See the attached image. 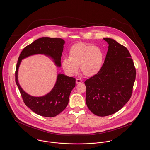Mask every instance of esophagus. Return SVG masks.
Returning a JSON list of instances; mask_svg holds the SVG:
<instances>
[{
    "label": "esophagus",
    "mask_w": 150,
    "mask_h": 150,
    "mask_svg": "<svg viewBox=\"0 0 150 150\" xmlns=\"http://www.w3.org/2000/svg\"><path fill=\"white\" fill-rule=\"evenodd\" d=\"M76 83H77V84H79V83H82V82H83V81H82V80H81L80 79H76Z\"/></svg>",
    "instance_id": "34e87169"
}]
</instances>
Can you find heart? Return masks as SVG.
I'll return each instance as SVG.
<instances>
[{"label": "heart", "mask_w": 150, "mask_h": 150, "mask_svg": "<svg viewBox=\"0 0 150 150\" xmlns=\"http://www.w3.org/2000/svg\"><path fill=\"white\" fill-rule=\"evenodd\" d=\"M104 61L102 50L96 46L83 43L74 44L70 49L69 58H64L62 67L66 74L73 76L77 73L80 66L81 73L91 77L101 70Z\"/></svg>", "instance_id": "b5f03b06"}]
</instances>
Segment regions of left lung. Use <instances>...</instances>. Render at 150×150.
Listing matches in <instances>:
<instances>
[{"instance_id": "1", "label": "left lung", "mask_w": 150, "mask_h": 150, "mask_svg": "<svg viewBox=\"0 0 150 150\" xmlns=\"http://www.w3.org/2000/svg\"><path fill=\"white\" fill-rule=\"evenodd\" d=\"M103 39L108 49L102 68L84 82L86 104L100 117L115 113L128 102L136 79V69L128 49L114 39Z\"/></svg>"}]
</instances>
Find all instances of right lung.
<instances>
[{"mask_svg":"<svg viewBox=\"0 0 150 150\" xmlns=\"http://www.w3.org/2000/svg\"><path fill=\"white\" fill-rule=\"evenodd\" d=\"M64 41L61 38H42L25 47L22 51L16 66V83L24 103L34 112L45 117H53L67 106L71 90L76 86V79L59 74L52 89L45 96L35 97L26 93L18 81V70L22 59L35 54H44L51 57L57 66H61V59Z\"/></svg>","mask_w":150,"mask_h":150,"instance_id":"obj_1","label":"right lung"}]
</instances>
